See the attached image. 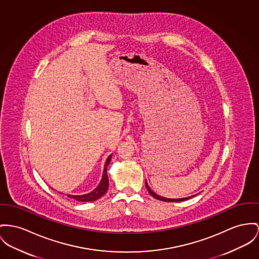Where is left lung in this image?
<instances>
[{
	"mask_svg": "<svg viewBox=\"0 0 259 259\" xmlns=\"http://www.w3.org/2000/svg\"><path fill=\"white\" fill-rule=\"evenodd\" d=\"M145 186H146V189L148 190V192L150 193V195H152L156 199H159V200H162V201H166V202H180V201H185V200L190 199V198L194 196V195H191V196L184 197V198H167V197H163V196H161V195L156 194L155 192L149 188V186H148V184H147L146 181H145Z\"/></svg>",
	"mask_w": 259,
	"mask_h": 259,
	"instance_id": "left-lung-1",
	"label": "left lung"
}]
</instances>
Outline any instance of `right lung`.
<instances>
[{"mask_svg":"<svg viewBox=\"0 0 259 259\" xmlns=\"http://www.w3.org/2000/svg\"><path fill=\"white\" fill-rule=\"evenodd\" d=\"M112 154L109 156L105 162V166H104L103 175H102V179L100 181V184L98 185V187L94 190H92L91 192L87 193V194H82V195H72V194H67L69 198H73L77 201H82V202H89V201H94L99 199L100 197H102L104 194L106 193V191L108 190L109 187V179H108V175H107V167L111 161Z\"/></svg>","mask_w":259,"mask_h":259,"instance_id":"add662e5","label":"right lung"}]
</instances>
